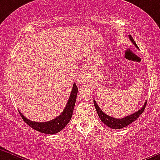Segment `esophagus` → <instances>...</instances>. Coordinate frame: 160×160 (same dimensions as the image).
<instances>
[{"instance_id":"esophagus-1","label":"esophagus","mask_w":160,"mask_h":160,"mask_svg":"<svg viewBox=\"0 0 160 160\" xmlns=\"http://www.w3.org/2000/svg\"><path fill=\"white\" fill-rule=\"evenodd\" d=\"M89 78V73L88 72L86 71V70H82L80 73V77L78 79V83L80 85H83L85 84L86 82L88 81V79Z\"/></svg>"}]
</instances>
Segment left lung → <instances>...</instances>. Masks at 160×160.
Wrapping results in <instances>:
<instances>
[{
	"instance_id": "obj_1",
	"label": "left lung",
	"mask_w": 160,
	"mask_h": 160,
	"mask_svg": "<svg viewBox=\"0 0 160 160\" xmlns=\"http://www.w3.org/2000/svg\"><path fill=\"white\" fill-rule=\"evenodd\" d=\"M128 37L129 39H130V41L132 42V44L136 46V48H139V47L136 45V43L135 42V41L133 40L132 36L129 35ZM93 102H94L95 108H96V112H97L98 116H99L100 119H101V121L103 122L106 126L109 127L110 128H112V129L123 128L127 127L128 125L130 124V123H132V122L135 121V120L137 119L138 118H139V116L143 113V112L145 109V107H146V103H147V101H146L144 103V104L143 105V107L141 108L139 111H137V112H136L135 113H133V114L126 116V117L124 118H122V119H116V118L112 117V116H108L107 114L103 113V112L100 109V108L98 106V104L96 103V102L95 101V100H93Z\"/></svg>"
}]
</instances>
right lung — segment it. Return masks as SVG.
<instances>
[{
    "label": "right lung",
    "mask_w": 160,
    "mask_h": 160,
    "mask_svg": "<svg viewBox=\"0 0 160 160\" xmlns=\"http://www.w3.org/2000/svg\"><path fill=\"white\" fill-rule=\"evenodd\" d=\"M77 92H78V88L76 85V83H73L72 89L71 94H70L69 99L68 101L66 107L64 108V111L60 115H59L57 118L52 119L48 122H35L31 121L29 119L24 117L20 112L21 116L27 124L32 128L35 129L41 133L44 134H56L57 132L63 130L64 127L68 123V122L71 119L72 116L73 109L75 107V103L77 100Z\"/></svg>",
    "instance_id": "right-lung-1"
}]
</instances>
